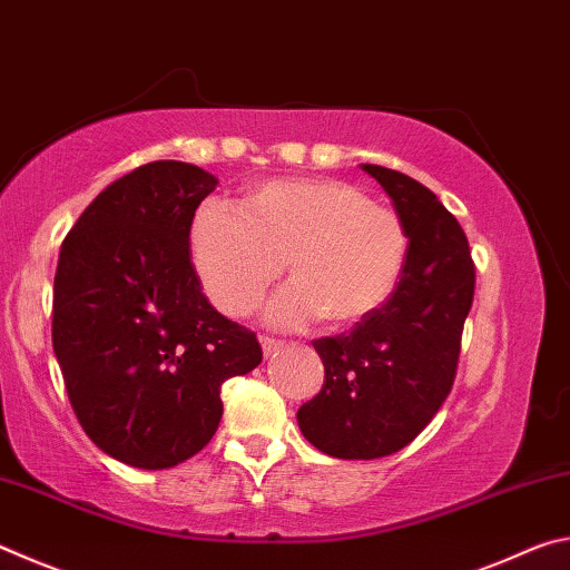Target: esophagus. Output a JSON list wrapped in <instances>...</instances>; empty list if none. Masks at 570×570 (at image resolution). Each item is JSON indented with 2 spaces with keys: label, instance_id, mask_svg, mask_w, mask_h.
<instances>
[{
  "label": "esophagus",
  "instance_id": "1",
  "mask_svg": "<svg viewBox=\"0 0 570 570\" xmlns=\"http://www.w3.org/2000/svg\"><path fill=\"white\" fill-rule=\"evenodd\" d=\"M262 346H264V354L272 356L278 350H284V342L282 340H274V336H262Z\"/></svg>",
  "mask_w": 570,
  "mask_h": 570
}]
</instances>
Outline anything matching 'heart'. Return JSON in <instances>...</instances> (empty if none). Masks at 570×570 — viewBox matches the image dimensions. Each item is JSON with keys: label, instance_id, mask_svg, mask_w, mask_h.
I'll list each match as a JSON object with an SVG mask.
<instances>
[{"label": "heart", "instance_id": "b5f03b06", "mask_svg": "<svg viewBox=\"0 0 570 570\" xmlns=\"http://www.w3.org/2000/svg\"><path fill=\"white\" fill-rule=\"evenodd\" d=\"M190 248L208 296L226 314L254 312L288 258L294 284L274 298L268 320L304 326L324 316L346 326L397 288L410 234L397 210L372 204L352 183L298 178L254 188L244 210L208 200L193 220Z\"/></svg>", "mask_w": 570, "mask_h": 570}]
</instances>
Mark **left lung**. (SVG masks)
<instances>
[{
	"instance_id": "8db88e82",
	"label": "left lung",
	"mask_w": 570,
	"mask_h": 570,
	"mask_svg": "<svg viewBox=\"0 0 570 570\" xmlns=\"http://www.w3.org/2000/svg\"><path fill=\"white\" fill-rule=\"evenodd\" d=\"M387 190L410 234L397 288L352 332L314 342L324 384L296 412L316 450L342 460L392 455L420 435L455 382L475 294L465 230L435 193L400 170L362 166Z\"/></svg>"
}]
</instances>
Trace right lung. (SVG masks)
<instances>
[{
    "label": "right lung",
    "mask_w": 570,
    "mask_h": 570,
    "mask_svg": "<svg viewBox=\"0 0 570 570\" xmlns=\"http://www.w3.org/2000/svg\"><path fill=\"white\" fill-rule=\"evenodd\" d=\"M216 186L190 163H146L62 240L55 356L82 430L125 465L166 470L204 450L220 384L262 364L256 334L208 304L190 264L193 216Z\"/></svg>",
    "instance_id": "1"
}]
</instances>
